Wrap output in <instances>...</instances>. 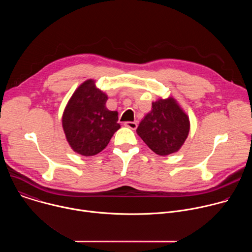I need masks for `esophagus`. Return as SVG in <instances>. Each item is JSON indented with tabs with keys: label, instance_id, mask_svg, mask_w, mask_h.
<instances>
[{
	"label": "esophagus",
	"instance_id": "1",
	"mask_svg": "<svg viewBox=\"0 0 252 252\" xmlns=\"http://www.w3.org/2000/svg\"><path fill=\"white\" fill-rule=\"evenodd\" d=\"M125 126L131 128V129H135L137 127V124L134 123V122H126Z\"/></svg>",
	"mask_w": 252,
	"mask_h": 252
}]
</instances>
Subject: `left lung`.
<instances>
[{
    "label": "left lung",
    "mask_w": 252,
    "mask_h": 252,
    "mask_svg": "<svg viewBox=\"0 0 252 252\" xmlns=\"http://www.w3.org/2000/svg\"><path fill=\"white\" fill-rule=\"evenodd\" d=\"M190 128L189 119L173 97L159 98L137 126L136 132L158 156L176 153L185 143Z\"/></svg>",
    "instance_id": "8db88e82"
}]
</instances>
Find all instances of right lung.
I'll return each instance as SVG.
<instances>
[{
    "mask_svg": "<svg viewBox=\"0 0 252 252\" xmlns=\"http://www.w3.org/2000/svg\"><path fill=\"white\" fill-rule=\"evenodd\" d=\"M94 83V80H88L76 90L62 119L68 145L84 157L100 153L121 127L118 112L106 109L107 95Z\"/></svg>",
    "mask_w": 252,
    "mask_h": 252,
    "instance_id": "add662e5",
    "label": "right lung"
}]
</instances>
